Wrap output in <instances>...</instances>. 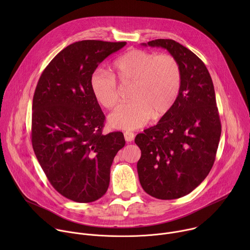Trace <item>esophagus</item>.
Returning <instances> with one entry per match:
<instances>
[{"instance_id":"obj_1","label":"esophagus","mask_w":250,"mask_h":250,"mask_svg":"<svg viewBox=\"0 0 250 250\" xmlns=\"http://www.w3.org/2000/svg\"><path fill=\"white\" fill-rule=\"evenodd\" d=\"M124 135H125V139L126 141H128V142L132 141L133 138H134V133L131 132V131H125V132L124 133Z\"/></svg>"}]
</instances>
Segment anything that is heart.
<instances>
[{"label": "heart", "mask_w": 250, "mask_h": 250, "mask_svg": "<svg viewBox=\"0 0 250 250\" xmlns=\"http://www.w3.org/2000/svg\"><path fill=\"white\" fill-rule=\"evenodd\" d=\"M116 78L130 84L128 103L121 104L109 115V124L117 128L135 129L150 118L166 114L179 95L182 73L179 63L170 54L131 49L114 63V73L99 68L90 78V88L99 104L106 109L116 104L120 91Z\"/></svg>", "instance_id": "obj_1"}]
</instances>
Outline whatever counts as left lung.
I'll use <instances>...</instances> for the list:
<instances>
[{
    "label": "left lung",
    "mask_w": 250,
    "mask_h": 250,
    "mask_svg": "<svg viewBox=\"0 0 250 250\" xmlns=\"http://www.w3.org/2000/svg\"><path fill=\"white\" fill-rule=\"evenodd\" d=\"M142 45L162 47L175 57L182 82L172 108L135 136L139 182L154 198L178 199L197 188L215 162L222 133L215 89L204 62L179 42L155 40Z\"/></svg>",
    "instance_id": "8db88e82"
}]
</instances>
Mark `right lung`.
Listing matches in <instances>:
<instances>
[{
  "label": "right lung",
  "mask_w": 250,
  "mask_h": 250,
  "mask_svg": "<svg viewBox=\"0 0 250 250\" xmlns=\"http://www.w3.org/2000/svg\"><path fill=\"white\" fill-rule=\"evenodd\" d=\"M125 44H70L46 66L35 88L32 148L53 188L77 203L104 195L114 158L125 145L121 131L102 133L104 115L90 88L98 65Z\"/></svg>",
  "instance_id": "add662e5"
}]
</instances>
